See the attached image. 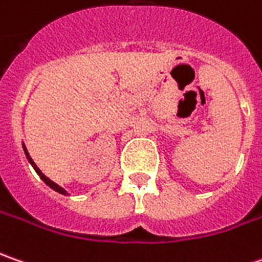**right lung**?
Segmentation results:
<instances>
[{"label": "right lung", "instance_id": "obj_1", "mask_svg": "<svg viewBox=\"0 0 262 262\" xmlns=\"http://www.w3.org/2000/svg\"><path fill=\"white\" fill-rule=\"evenodd\" d=\"M23 149H24V154H26V157H27V159H29V162L32 164V167L34 168V171L37 172V176L40 177L41 180H43V181H45L46 184L49 185L52 190H55V191H58V193H60V194H68V193H67V191H65V190H63V188H62V187H60V185H58V184H56V183H53L52 180H49V178L45 176V174L41 172L40 169L37 168V165L34 164V161H33V159H32V157L29 155V152H27V149H26V146H24V143H23Z\"/></svg>", "mask_w": 262, "mask_h": 262}]
</instances>
